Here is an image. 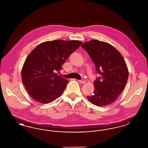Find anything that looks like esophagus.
<instances>
[{
    "mask_svg": "<svg viewBox=\"0 0 148 148\" xmlns=\"http://www.w3.org/2000/svg\"><path fill=\"white\" fill-rule=\"evenodd\" d=\"M79 83H80L81 84H84V83H85V82H86V80H85L84 79H82V80H79Z\"/></svg>",
    "mask_w": 148,
    "mask_h": 148,
    "instance_id": "esophagus-1",
    "label": "esophagus"
}]
</instances>
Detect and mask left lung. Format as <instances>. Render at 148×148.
<instances>
[{"instance_id":"1","label":"left lung","mask_w":148,"mask_h":148,"mask_svg":"<svg viewBox=\"0 0 148 148\" xmlns=\"http://www.w3.org/2000/svg\"><path fill=\"white\" fill-rule=\"evenodd\" d=\"M82 47L89 54L100 77L94 80V92L88 99L104 106L114 103L124 90L128 79L126 63L119 52L109 43L92 40Z\"/></svg>"}]
</instances>
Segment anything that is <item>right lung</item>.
<instances>
[{
  "label": "right lung",
  "mask_w": 148,
  "mask_h": 148,
  "mask_svg": "<svg viewBox=\"0 0 148 148\" xmlns=\"http://www.w3.org/2000/svg\"><path fill=\"white\" fill-rule=\"evenodd\" d=\"M78 40H55L38 45L27 56L21 70L22 82L30 97L47 104L60 97L68 80L56 73L82 45Z\"/></svg>",
  "instance_id": "add662e5"
}]
</instances>
